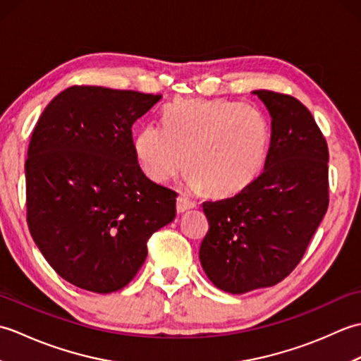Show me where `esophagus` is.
<instances>
[{"instance_id": "obj_1", "label": "esophagus", "mask_w": 361, "mask_h": 361, "mask_svg": "<svg viewBox=\"0 0 361 361\" xmlns=\"http://www.w3.org/2000/svg\"><path fill=\"white\" fill-rule=\"evenodd\" d=\"M192 208H195V203L190 202L188 197L180 195L178 198H176V212H178V214L185 212L188 209H192Z\"/></svg>"}]
</instances>
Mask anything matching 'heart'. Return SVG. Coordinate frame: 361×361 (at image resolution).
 I'll list each match as a JSON object with an SVG mask.
<instances>
[{"label":"heart","instance_id":"b5f03b06","mask_svg":"<svg viewBox=\"0 0 361 361\" xmlns=\"http://www.w3.org/2000/svg\"><path fill=\"white\" fill-rule=\"evenodd\" d=\"M268 145L270 127L262 113L225 99L167 106L164 126L149 122L133 141L137 163L153 181L173 178L188 161V186H204L216 195L251 185L262 172Z\"/></svg>","mask_w":361,"mask_h":361}]
</instances>
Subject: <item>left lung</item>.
I'll list each match as a JSON object with an SVG mask.
<instances>
[{"instance_id":"1","label":"left lung","mask_w":361,"mask_h":361,"mask_svg":"<svg viewBox=\"0 0 361 361\" xmlns=\"http://www.w3.org/2000/svg\"><path fill=\"white\" fill-rule=\"evenodd\" d=\"M252 93L271 116L264 171L234 197L203 203L209 231L198 256L214 286L233 295L287 278L329 206L327 142L312 113L288 94Z\"/></svg>"}]
</instances>
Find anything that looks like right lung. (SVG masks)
I'll use <instances>...</instances> for the list:
<instances>
[{
	"instance_id": "right-lung-1",
	"label": "right lung",
	"mask_w": 361,
	"mask_h": 361,
	"mask_svg": "<svg viewBox=\"0 0 361 361\" xmlns=\"http://www.w3.org/2000/svg\"><path fill=\"white\" fill-rule=\"evenodd\" d=\"M159 94L71 87L46 106L30 137V235L73 286L111 293L135 278L150 235L175 219L176 192L149 180L132 126Z\"/></svg>"
}]
</instances>
